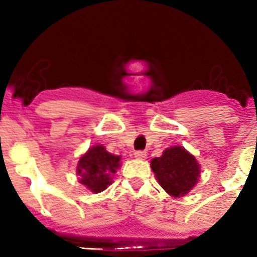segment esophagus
<instances>
[{"label":"esophagus","mask_w":257,"mask_h":257,"mask_svg":"<svg viewBox=\"0 0 257 257\" xmlns=\"http://www.w3.org/2000/svg\"><path fill=\"white\" fill-rule=\"evenodd\" d=\"M135 157H136L137 160H144L145 157H147V152L145 151H137V152H135Z\"/></svg>","instance_id":"esophagus-1"}]
</instances>
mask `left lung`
I'll return each instance as SVG.
<instances>
[{"label": "left lung", "instance_id": "8db88e82", "mask_svg": "<svg viewBox=\"0 0 257 257\" xmlns=\"http://www.w3.org/2000/svg\"><path fill=\"white\" fill-rule=\"evenodd\" d=\"M151 168L161 188L172 197L188 195L199 183L201 173L196 157L180 145L169 147L160 157L152 159Z\"/></svg>", "mask_w": 257, "mask_h": 257}]
</instances>
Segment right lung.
Masks as SVG:
<instances>
[{
    "label": "right lung",
    "mask_w": 257,
    "mask_h": 257,
    "mask_svg": "<svg viewBox=\"0 0 257 257\" xmlns=\"http://www.w3.org/2000/svg\"><path fill=\"white\" fill-rule=\"evenodd\" d=\"M121 167V156L112 155L104 145H92L77 163L78 183L88 191L100 193L113 183V176Z\"/></svg>",
    "instance_id": "obj_1"
}]
</instances>
